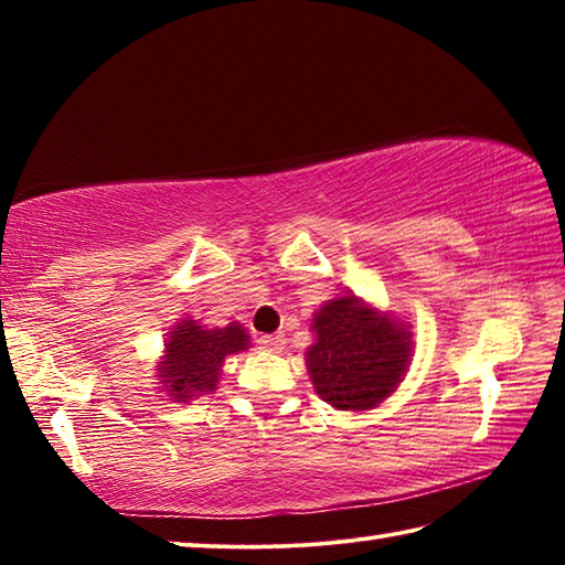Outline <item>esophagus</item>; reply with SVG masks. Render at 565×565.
I'll return each mask as SVG.
<instances>
[{
  "instance_id": "34e87169",
  "label": "esophagus",
  "mask_w": 565,
  "mask_h": 565,
  "mask_svg": "<svg viewBox=\"0 0 565 565\" xmlns=\"http://www.w3.org/2000/svg\"><path fill=\"white\" fill-rule=\"evenodd\" d=\"M259 349L262 351H269V353H281L286 347V339L284 333H266V337H259Z\"/></svg>"
}]
</instances>
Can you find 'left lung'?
<instances>
[{
	"instance_id": "8db88e82",
	"label": "left lung",
	"mask_w": 565,
	"mask_h": 565,
	"mask_svg": "<svg viewBox=\"0 0 565 565\" xmlns=\"http://www.w3.org/2000/svg\"><path fill=\"white\" fill-rule=\"evenodd\" d=\"M306 369L321 401L337 411H371L396 394L414 356L411 323L356 294L321 303L311 319Z\"/></svg>"
}]
</instances>
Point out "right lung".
<instances>
[{
  "mask_svg": "<svg viewBox=\"0 0 565 565\" xmlns=\"http://www.w3.org/2000/svg\"><path fill=\"white\" fill-rule=\"evenodd\" d=\"M248 347L252 341L246 327L238 321H232L228 327H206L191 317L179 319L174 329H169L164 351L157 359L159 391H164L177 404L214 394L224 361Z\"/></svg>",
  "mask_w": 565,
  "mask_h": 565,
  "instance_id": "1",
  "label": "right lung"
}]
</instances>
